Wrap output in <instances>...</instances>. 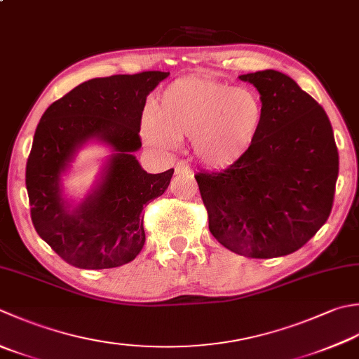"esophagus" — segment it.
Wrapping results in <instances>:
<instances>
[{"mask_svg": "<svg viewBox=\"0 0 359 359\" xmlns=\"http://www.w3.org/2000/svg\"><path fill=\"white\" fill-rule=\"evenodd\" d=\"M174 171H175V174H189L191 172V168H189V165L185 160H179L174 166Z\"/></svg>", "mask_w": 359, "mask_h": 359, "instance_id": "obj_1", "label": "esophagus"}]
</instances>
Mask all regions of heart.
Here are the masks:
<instances>
[{
  "mask_svg": "<svg viewBox=\"0 0 359 359\" xmlns=\"http://www.w3.org/2000/svg\"><path fill=\"white\" fill-rule=\"evenodd\" d=\"M266 116L258 91L231 87L208 76H187L168 87L142 121L146 143L172 149L179 138H191L203 165L227 168L254 146Z\"/></svg>",
  "mask_w": 359,
  "mask_h": 359,
  "instance_id": "1",
  "label": "heart"
}]
</instances>
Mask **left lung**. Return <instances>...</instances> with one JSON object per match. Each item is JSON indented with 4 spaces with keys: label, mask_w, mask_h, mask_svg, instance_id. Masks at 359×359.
I'll return each mask as SVG.
<instances>
[{
    "label": "left lung",
    "mask_w": 359,
    "mask_h": 359,
    "mask_svg": "<svg viewBox=\"0 0 359 359\" xmlns=\"http://www.w3.org/2000/svg\"><path fill=\"white\" fill-rule=\"evenodd\" d=\"M240 79L258 90L266 116L243 158L194 175L208 229L238 255H290L332 213L339 172L333 129L325 110L290 76L264 69Z\"/></svg>",
    "instance_id": "obj_1"
}]
</instances>
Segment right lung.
<instances>
[{"label": "right lung", "instance_id": "add662e5", "mask_svg": "<svg viewBox=\"0 0 359 359\" xmlns=\"http://www.w3.org/2000/svg\"><path fill=\"white\" fill-rule=\"evenodd\" d=\"M170 73L96 77L53 102L35 129L26 163L31 219L39 236L79 269H110L132 262L144 245L143 207L165 193L174 170L147 174L133 152L146 96ZM91 137L116 154L103 182L73 212L60 194V174Z\"/></svg>", "mask_w": 359, "mask_h": 359}]
</instances>
